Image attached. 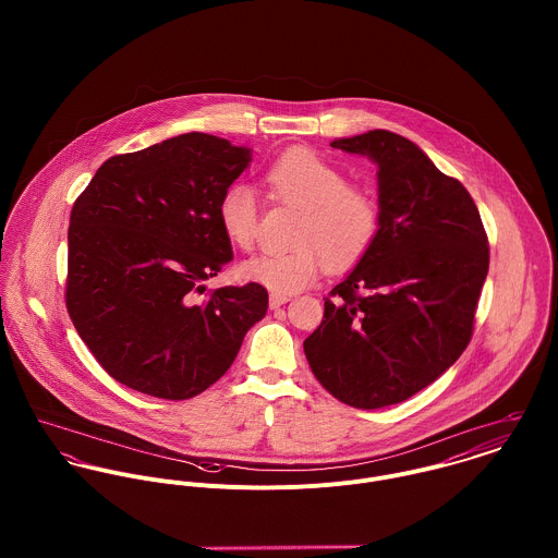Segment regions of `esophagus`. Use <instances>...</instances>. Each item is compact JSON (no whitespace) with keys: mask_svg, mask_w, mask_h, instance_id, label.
I'll list each match as a JSON object with an SVG mask.
<instances>
[{"mask_svg":"<svg viewBox=\"0 0 558 558\" xmlns=\"http://www.w3.org/2000/svg\"><path fill=\"white\" fill-rule=\"evenodd\" d=\"M288 301H290V296L272 292V294H270V299H268V305H270V310H279V307H281V305H286Z\"/></svg>","mask_w":558,"mask_h":558,"instance_id":"34e87169","label":"esophagus"}]
</instances>
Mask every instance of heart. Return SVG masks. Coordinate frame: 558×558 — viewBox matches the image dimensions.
Wrapping results in <instances>:
<instances>
[{"mask_svg": "<svg viewBox=\"0 0 558 558\" xmlns=\"http://www.w3.org/2000/svg\"><path fill=\"white\" fill-rule=\"evenodd\" d=\"M264 182L275 202L301 208L292 248L266 251L242 264L248 281L277 294L299 292L318 277L322 262L341 270L356 264L380 230V206L372 191L348 184L345 173L307 148H292L272 160ZM262 206L248 184H230L217 204L219 226L234 246L251 251Z\"/></svg>", "mask_w": 558, "mask_h": 558, "instance_id": "1", "label": "heart"}]
</instances>
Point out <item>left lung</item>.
<instances>
[{
	"mask_svg": "<svg viewBox=\"0 0 558 558\" xmlns=\"http://www.w3.org/2000/svg\"><path fill=\"white\" fill-rule=\"evenodd\" d=\"M330 146L376 160L380 230L303 348L332 398L376 410L412 398L466 350L489 244L464 184L410 140L369 131Z\"/></svg>",
	"mask_w": 558,
	"mask_h": 558,
	"instance_id": "1",
	"label": "left lung"
}]
</instances>
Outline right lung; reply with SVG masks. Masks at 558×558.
Masks as SVG:
<instances>
[{"instance_id": "right-lung-1", "label": "right lung", "mask_w": 558, "mask_h": 558, "mask_svg": "<svg viewBox=\"0 0 558 558\" xmlns=\"http://www.w3.org/2000/svg\"><path fill=\"white\" fill-rule=\"evenodd\" d=\"M248 148L186 133L105 160L71 213L66 310L100 367L160 399H191L234 363L266 316L259 283L208 292L232 259L217 204Z\"/></svg>"}]
</instances>
